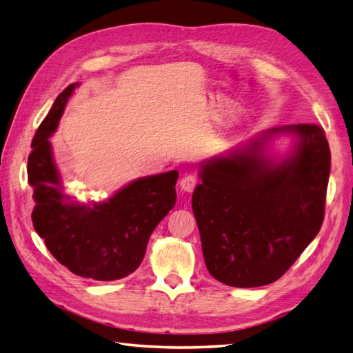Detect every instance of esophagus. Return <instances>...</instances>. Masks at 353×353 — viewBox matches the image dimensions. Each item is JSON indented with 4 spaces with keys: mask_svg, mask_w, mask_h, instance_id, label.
I'll return each instance as SVG.
<instances>
[{
    "mask_svg": "<svg viewBox=\"0 0 353 353\" xmlns=\"http://www.w3.org/2000/svg\"><path fill=\"white\" fill-rule=\"evenodd\" d=\"M197 186V177L194 174H185L181 181V188L186 192H191Z\"/></svg>",
    "mask_w": 353,
    "mask_h": 353,
    "instance_id": "34e87169",
    "label": "esophagus"
}]
</instances>
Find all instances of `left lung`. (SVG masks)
<instances>
[{"label": "left lung", "mask_w": 353, "mask_h": 353, "mask_svg": "<svg viewBox=\"0 0 353 353\" xmlns=\"http://www.w3.org/2000/svg\"><path fill=\"white\" fill-rule=\"evenodd\" d=\"M277 134L296 136L293 153L279 163L265 154ZM329 172V143L315 123L266 130L200 163L191 203L212 277L234 288L279 280L320 231Z\"/></svg>", "instance_id": "left-lung-1"}]
</instances>
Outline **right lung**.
I'll use <instances>...</instances> for the list:
<instances>
[{
    "label": "right lung",
    "mask_w": 353,
    "mask_h": 353,
    "mask_svg": "<svg viewBox=\"0 0 353 353\" xmlns=\"http://www.w3.org/2000/svg\"><path fill=\"white\" fill-rule=\"evenodd\" d=\"M78 82L62 92L32 141L27 176L33 190L34 231L68 271L113 281L142 263L151 232L176 205V170L136 179L105 202L84 205L64 194L50 137Z\"/></svg>",
    "instance_id": "1"
}]
</instances>
